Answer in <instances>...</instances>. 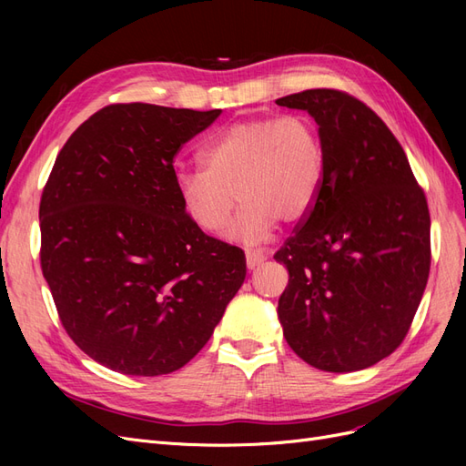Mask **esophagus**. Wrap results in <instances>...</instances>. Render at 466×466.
<instances>
[{"mask_svg": "<svg viewBox=\"0 0 466 466\" xmlns=\"http://www.w3.org/2000/svg\"><path fill=\"white\" fill-rule=\"evenodd\" d=\"M266 260V257L262 255L260 250H247V268L248 270H255L258 264H262Z\"/></svg>", "mask_w": 466, "mask_h": 466, "instance_id": "esophagus-1", "label": "esophagus"}]
</instances>
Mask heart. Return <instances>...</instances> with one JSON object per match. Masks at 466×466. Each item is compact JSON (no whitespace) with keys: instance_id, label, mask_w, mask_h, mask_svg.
I'll list each match as a JSON object with an SVG mask.
<instances>
[{"instance_id":"b5f03b06","label":"heart","mask_w":466,"mask_h":466,"mask_svg":"<svg viewBox=\"0 0 466 466\" xmlns=\"http://www.w3.org/2000/svg\"><path fill=\"white\" fill-rule=\"evenodd\" d=\"M200 163L204 171L175 177L188 219L204 233L219 235L238 200L243 206L229 235L257 245L278 221L298 223L313 209L324 178V146L317 124L305 115L245 118L211 136Z\"/></svg>"}]
</instances>
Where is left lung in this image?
Returning <instances> with one entry per match:
<instances>
[{"instance_id":"obj_1","label":"left lung","mask_w":466,"mask_h":466,"mask_svg":"<svg viewBox=\"0 0 466 466\" xmlns=\"http://www.w3.org/2000/svg\"><path fill=\"white\" fill-rule=\"evenodd\" d=\"M276 105L307 110L324 146L319 198L274 255L289 272L278 319L313 368H371L400 346L428 284L426 194L399 139L356 96L309 89Z\"/></svg>"}]
</instances>
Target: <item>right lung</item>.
Returning <instances> with one entry per match:
<instances>
[{
	"mask_svg": "<svg viewBox=\"0 0 466 466\" xmlns=\"http://www.w3.org/2000/svg\"><path fill=\"white\" fill-rule=\"evenodd\" d=\"M221 110L108 105L69 136L40 198V266L69 338L105 368L167 375L206 346L245 252L188 219L178 149Z\"/></svg>",
	"mask_w": 466,
	"mask_h": 466,
	"instance_id": "obj_1",
	"label": "right lung"
}]
</instances>
